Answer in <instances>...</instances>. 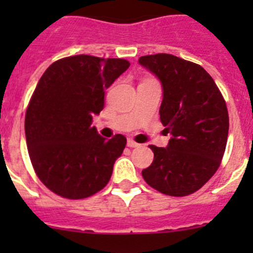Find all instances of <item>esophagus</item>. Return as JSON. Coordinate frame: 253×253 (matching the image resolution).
I'll return each instance as SVG.
<instances>
[{"label":"esophagus","mask_w":253,"mask_h":253,"mask_svg":"<svg viewBox=\"0 0 253 253\" xmlns=\"http://www.w3.org/2000/svg\"><path fill=\"white\" fill-rule=\"evenodd\" d=\"M126 146L130 147V148H135V147H139V144H138L137 142H134L133 139H128V142H126Z\"/></svg>","instance_id":"1"}]
</instances>
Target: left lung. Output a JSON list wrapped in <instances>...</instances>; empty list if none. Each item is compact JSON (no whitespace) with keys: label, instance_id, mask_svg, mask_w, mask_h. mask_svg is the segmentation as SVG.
Returning <instances> with one entry per match:
<instances>
[{"label":"left lung","instance_id":"8db88e82","mask_svg":"<svg viewBox=\"0 0 253 253\" xmlns=\"http://www.w3.org/2000/svg\"><path fill=\"white\" fill-rule=\"evenodd\" d=\"M138 62L161 81L160 119L172 135L166 148L149 146L154 158L142 176L165 195H190L220 165L229 129L227 105L199 64L166 53L144 55Z\"/></svg>","mask_w":253,"mask_h":253}]
</instances>
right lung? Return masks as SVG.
Segmentation results:
<instances>
[{
  "mask_svg": "<svg viewBox=\"0 0 253 253\" xmlns=\"http://www.w3.org/2000/svg\"><path fill=\"white\" fill-rule=\"evenodd\" d=\"M128 60L93 55L62 58L46 68L25 114L26 146L39 180L67 199H84L106 186L126 138L105 139L92 126L105 90Z\"/></svg>",
  "mask_w": 253,
  "mask_h": 253,
  "instance_id": "1",
  "label": "right lung"
}]
</instances>
